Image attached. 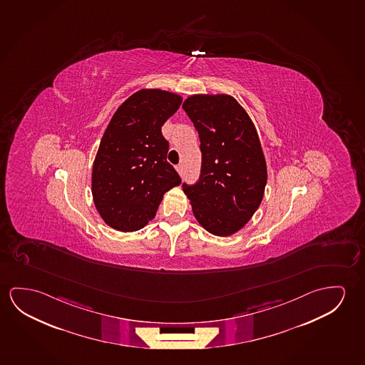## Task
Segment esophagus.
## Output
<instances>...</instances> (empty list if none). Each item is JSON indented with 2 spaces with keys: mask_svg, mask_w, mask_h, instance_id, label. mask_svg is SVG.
<instances>
[{
  "mask_svg": "<svg viewBox=\"0 0 365 365\" xmlns=\"http://www.w3.org/2000/svg\"><path fill=\"white\" fill-rule=\"evenodd\" d=\"M177 172H178V174H180V177L183 175V165L182 164H180V165H177Z\"/></svg>",
  "mask_w": 365,
  "mask_h": 365,
  "instance_id": "1",
  "label": "esophagus"
}]
</instances>
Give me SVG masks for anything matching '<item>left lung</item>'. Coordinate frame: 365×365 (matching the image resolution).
Returning <instances> with one entry per match:
<instances>
[{"instance_id": "obj_1", "label": "left lung", "mask_w": 365, "mask_h": 365, "mask_svg": "<svg viewBox=\"0 0 365 365\" xmlns=\"http://www.w3.org/2000/svg\"><path fill=\"white\" fill-rule=\"evenodd\" d=\"M202 152L200 180L183 185L205 230L230 236L247 224L263 200L267 163L252 118L230 95H193L183 102Z\"/></svg>"}]
</instances>
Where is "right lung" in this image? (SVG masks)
<instances>
[{"instance_id":"1","label":"right lung","mask_w":365,"mask_h":365,"mask_svg":"<svg viewBox=\"0 0 365 365\" xmlns=\"http://www.w3.org/2000/svg\"><path fill=\"white\" fill-rule=\"evenodd\" d=\"M182 96L143 88L118 106L107 125L92 167V197L105 224L133 232L154 219L165 192L180 185L167 162L162 126Z\"/></svg>"}]
</instances>
